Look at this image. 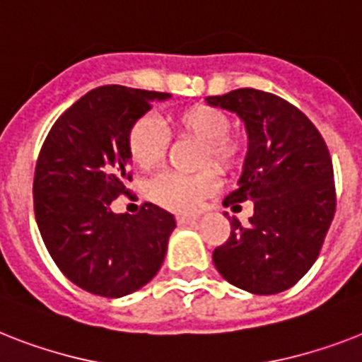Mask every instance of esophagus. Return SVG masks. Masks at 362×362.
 Returning <instances> with one entry per match:
<instances>
[{
  "label": "esophagus",
  "instance_id": "1",
  "mask_svg": "<svg viewBox=\"0 0 362 362\" xmlns=\"http://www.w3.org/2000/svg\"><path fill=\"white\" fill-rule=\"evenodd\" d=\"M199 219V216H189V214H180V216H176V221L180 223V225H187V223H195Z\"/></svg>",
  "mask_w": 362,
  "mask_h": 362
}]
</instances>
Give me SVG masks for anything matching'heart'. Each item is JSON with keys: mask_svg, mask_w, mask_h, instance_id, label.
I'll return each mask as SVG.
<instances>
[{"mask_svg": "<svg viewBox=\"0 0 362 362\" xmlns=\"http://www.w3.org/2000/svg\"><path fill=\"white\" fill-rule=\"evenodd\" d=\"M169 126L176 137L201 143L199 167L211 165L219 173H232L243 163L245 143L230 134V117L219 107L193 104L169 117ZM130 161L139 171L151 173L163 163L169 148L165 132L152 119L135 120L126 137ZM219 187L216 171L204 169L197 175L165 173L152 180L148 195L156 204L171 211H193L206 197Z\"/></svg>", "mask_w": 362, "mask_h": 362, "instance_id": "b5f03b06", "label": "heart"}]
</instances>
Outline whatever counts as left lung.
I'll return each instance as SVG.
<instances>
[{"label": "left lung", "mask_w": 362, "mask_h": 362, "mask_svg": "<svg viewBox=\"0 0 362 362\" xmlns=\"http://www.w3.org/2000/svg\"><path fill=\"white\" fill-rule=\"evenodd\" d=\"M206 102L236 113L247 130V154L238 187L223 201H252L242 225L230 217V236L214 251L223 279L245 292L288 290L313 267L333 221V161L307 115L281 96L236 89Z\"/></svg>", "instance_id": "8db88e82"}]
</instances>
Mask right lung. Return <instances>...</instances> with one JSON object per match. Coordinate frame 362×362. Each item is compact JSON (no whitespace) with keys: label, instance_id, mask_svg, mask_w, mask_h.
<instances>
[{"label":"right lung","instance_id":"obj_1","mask_svg":"<svg viewBox=\"0 0 362 362\" xmlns=\"http://www.w3.org/2000/svg\"><path fill=\"white\" fill-rule=\"evenodd\" d=\"M171 95L104 85L64 111L44 141L33 180L35 219L49 257L85 292L122 298L160 272L175 216L145 202L115 214L128 195L126 137L154 100Z\"/></svg>","mask_w":362,"mask_h":362}]
</instances>
